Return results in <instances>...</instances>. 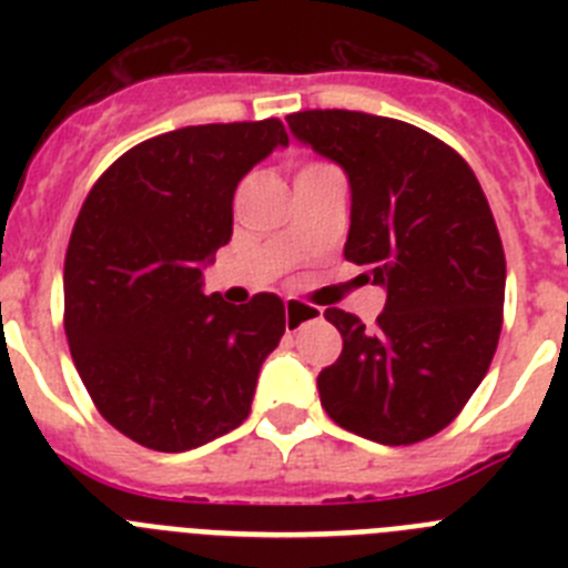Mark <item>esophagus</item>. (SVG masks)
I'll list each match as a JSON object with an SVG mask.
<instances>
[{
	"instance_id": "obj_1",
	"label": "esophagus",
	"mask_w": 568,
	"mask_h": 568,
	"mask_svg": "<svg viewBox=\"0 0 568 568\" xmlns=\"http://www.w3.org/2000/svg\"><path fill=\"white\" fill-rule=\"evenodd\" d=\"M284 315H287V329H298L304 327L307 321L313 318H321V310L313 307V304H304V301L298 298H287L284 301Z\"/></svg>"
}]
</instances>
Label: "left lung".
Returning <instances> with one entry per match:
<instances>
[{
  "mask_svg": "<svg viewBox=\"0 0 568 568\" xmlns=\"http://www.w3.org/2000/svg\"><path fill=\"white\" fill-rule=\"evenodd\" d=\"M287 124L349 179L344 258L386 290L373 329L338 307L324 313L344 349L321 369V406L375 444L433 438L484 381L504 324L506 258L484 190L415 124L358 110H304Z\"/></svg>",
  "mask_w": 568,
  "mask_h": 568,
  "instance_id": "8db88e82",
  "label": "left lung"
}]
</instances>
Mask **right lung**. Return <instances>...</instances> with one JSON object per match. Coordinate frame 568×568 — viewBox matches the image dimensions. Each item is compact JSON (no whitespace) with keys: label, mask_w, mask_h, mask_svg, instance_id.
Here are the masks:
<instances>
[{"label":"right lung","mask_w":568,"mask_h":568,"mask_svg":"<svg viewBox=\"0 0 568 568\" xmlns=\"http://www.w3.org/2000/svg\"><path fill=\"white\" fill-rule=\"evenodd\" d=\"M290 135L278 119L170 130L115 159L84 199L64 255V333L110 426L187 453L250 415L284 335V301L204 295L233 235L239 182Z\"/></svg>","instance_id":"add662e5"}]
</instances>
